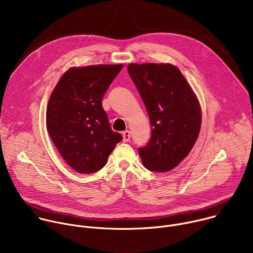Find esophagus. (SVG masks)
<instances>
[{
	"label": "esophagus",
	"instance_id": "esophagus-1",
	"mask_svg": "<svg viewBox=\"0 0 253 253\" xmlns=\"http://www.w3.org/2000/svg\"><path fill=\"white\" fill-rule=\"evenodd\" d=\"M122 137H123V142H128V141L130 140V137H131L130 131H128V130L124 131V132L122 133Z\"/></svg>",
	"mask_w": 253,
	"mask_h": 253
}]
</instances>
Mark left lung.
Instances as JSON below:
<instances>
[{
	"label": "left lung",
	"instance_id": "8db88e82",
	"mask_svg": "<svg viewBox=\"0 0 253 253\" xmlns=\"http://www.w3.org/2000/svg\"><path fill=\"white\" fill-rule=\"evenodd\" d=\"M151 123V138L138 149L150 171L167 172L191 151L201 126L199 102L180 70L171 64H130Z\"/></svg>",
	"mask_w": 253,
	"mask_h": 253
}]
</instances>
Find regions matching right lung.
<instances>
[{"instance_id":"1","label":"right lung","mask_w":253,"mask_h":253,"mask_svg":"<svg viewBox=\"0 0 253 253\" xmlns=\"http://www.w3.org/2000/svg\"><path fill=\"white\" fill-rule=\"evenodd\" d=\"M123 65L71 68L48 102L46 124L56 148L79 173L102 169L123 138L111 129L102 99Z\"/></svg>"}]
</instances>
